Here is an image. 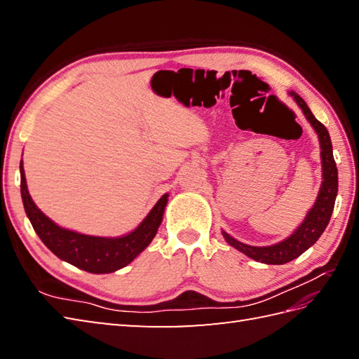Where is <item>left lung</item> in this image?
Masks as SVG:
<instances>
[{"mask_svg":"<svg viewBox=\"0 0 359 359\" xmlns=\"http://www.w3.org/2000/svg\"><path fill=\"white\" fill-rule=\"evenodd\" d=\"M288 95L297 103V106H299L302 114L309 120L311 128L315 129V133L318 134L319 147H321L323 182H321V187H319V193L313 207L307 211V216L304 217L301 225L297 226L287 239L274 243V245H266V247L248 245V243H243L238 239H234L233 236H230L228 233L222 231L224 239L230 243L231 247L239 250L241 253L255 259L257 262L271 264V265H282L293 261V259L299 257L304 251H307L319 238H321L325 226L330 222L334 201H337V194H338V168L333 158V148H332L329 131H327V128L321 123V121L316 120V117L311 114L307 103L304 102L302 98L294 93V90H290Z\"/></svg>","mask_w":359,"mask_h":359,"instance_id":"left-lung-1","label":"left lung"}]
</instances>
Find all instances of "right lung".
<instances>
[{"label": "right lung", "instance_id": "1", "mask_svg": "<svg viewBox=\"0 0 359 359\" xmlns=\"http://www.w3.org/2000/svg\"><path fill=\"white\" fill-rule=\"evenodd\" d=\"M20 174L22 205L38 238L62 261L88 273H114L131 264L154 239L163 220L168 193L160 197L139 226L125 236L103 238V236H90L67 230L50 220L32 201L26 184L22 158L20 162Z\"/></svg>", "mask_w": 359, "mask_h": 359}]
</instances>
